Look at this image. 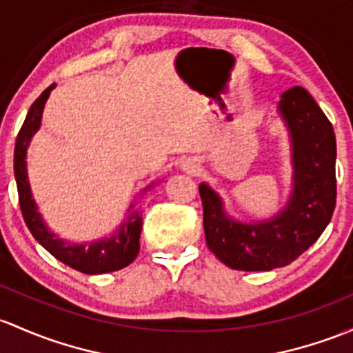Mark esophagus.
<instances>
[{"instance_id": "esophagus-1", "label": "esophagus", "mask_w": 353, "mask_h": 353, "mask_svg": "<svg viewBox=\"0 0 353 353\" xmlns=\"http://www.w3.org/2000/svg\"><path fill=\"white\" fill-rule=\"evenodd\" d=\"M183 169L186 170V172H196V170L199 169V162L196 161V159H186V161L183 162Z\"/></svg>"}]
</instances>
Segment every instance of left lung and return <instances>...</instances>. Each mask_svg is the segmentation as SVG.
<instances>
[{"instance_id": "left-lung-1", "label": "left lung", "mask_w": 353, "mask_h": 353, "mask_svg": "<svg viewBox=\"0 0 353 353\" xmlns=\"http://www.w3.org/2000/svg\"><path fill=\"white\" fill-rule=\"evenodd\" d=\"M279 111L292 142L294 188L285 210L262 223H240L225 214L221 199L199 186L208 248L235 270H270L306 252L332 220L336 203V140L332 123L301 86L283 92Z\"/></svg>"}]
</instances>
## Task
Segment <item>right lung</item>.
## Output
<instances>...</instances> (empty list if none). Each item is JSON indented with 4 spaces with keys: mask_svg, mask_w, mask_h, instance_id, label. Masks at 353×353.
Segmentation results:
<instances>
[{
    "mask_svg": "<svg viewBox=\"0 0 353 353\" xmlns=\"http://www.w3.org/2000/svg\"><path fill=\"white\" fill-rule=\"evenodd\" d=\"M54 84L46 89L39 98L30 106L27 118L18 132L17 142H14V179H17L18 199H20V210L23 220L27 223L33 239L49 250L57 261L64 262L65 265L79 270L83 274H105L120 270L135 261L140 250V232H142V218L137 213L128 216L127 223L120 228V232L111 239L99 240V242L88 245H70L64 240L57 239L54 233L43 223L42 216L37 211V205L32 198L30 184L27 179V164L25 155L27 147L33 133L37 132L42 121V111L46 106L47 98Z\"/></svg>",
    "mask_w": 353,
    "mask_h": 353,
    "instance_id": "1",
    "label": "right lung"
}]
</instances>
